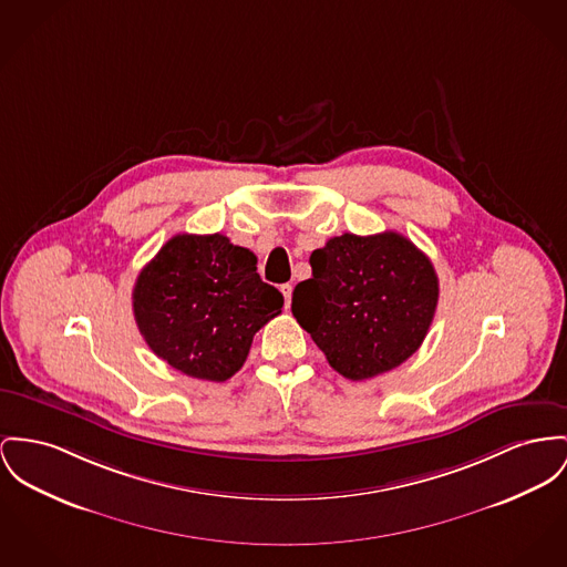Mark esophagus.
Here are the masks:
<instances>
[{"instance_id":"34e87169","label":"esophagus","mask_w":567,"mask_h":567,"mask_svg":"<svg viewBox=\"0 0 567 567\" xmlns=\"http://www.w3.org/2000/svg\"><path fill=\"white\" fill-rule=\"evenodd\" d=\"M281 295H284L286 307H290V302H292V284H284L281 286Z\"/></svg>"}]
</instances>
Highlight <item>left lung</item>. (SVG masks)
Returning <instances> with one entry per match:
<instances>
[{
	"instance_id": "8db88e82",
	"label": "left lung",
	"mask_w": 567,
	"mask_h": 567,
	"mask_svg": "<svg viewBox=\"0 0 567 567\" xmlns=\"http://www.w3.org/2000/svg\"><path fill=\"white\" fill-rule=\"evenodd\" d=\"M311 279L292 292V313L350 380L384 374L425 340L439 302L430 258L398 234H341L309 258Z\"/></svg>"
}]
</instances>
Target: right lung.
Returning a JSON list of instances; mask_svg holds the SVG:
<instances>
[{
	"instance_id": "obj_1",
	"label": "right lung",
	"mask_w": 567,
	"mask_h": 567,
	"mask_svg": "<svg viewBox=\"0 0 567 567\" xmlns=\"http://www.w3.org/2000/svg\"><path fill=\"white\" fill-rule=\"evenodd\" d=\"M254 251L224 234H176L142 268L133 313L152 352L190 378L234 377L284 297L258 275Z\"/></svg>"
}]
</instances>
